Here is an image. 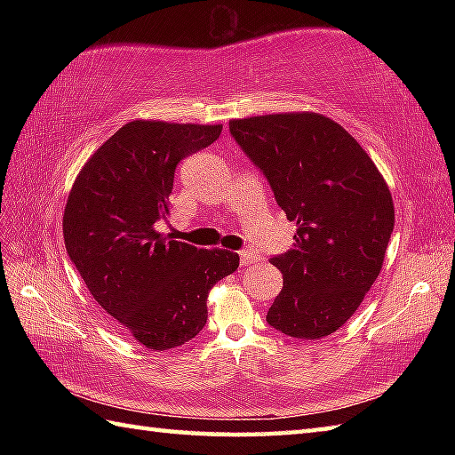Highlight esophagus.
Segmentation results:
<instances>
[{
    "mask_svg": "<svg viewBox=\"0 0 455 455\" xmlns=\"http://www.w3.org/2000/svg\"><path fill=\"white\" fill-rule=\"evenodd\" d=\"M258 259H259V256L254 254V252H250V250H243V252H240V266H243V267H246L250 264H256Z\"/></svg>",
    "mask_w": 455,
    "mask_h": 455,
    "instance_id": "1",
    "label": "esophagus"
}]
</instances>
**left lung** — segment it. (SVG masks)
Returning <instances> with one entry per match:
<instances>
[{
    "label": "left lung",
    "mask_w": 455,
    "mask_h": 455,
    "mask_svg": "<svg viewBox=\"0 0 455 455\" xmlns=\"http://www.w3.org/2000/svg\"><path fill=\"white\" fill-rule=\"evenodd\" d=\"M228 129L297 225L291 250L272 258L283 289L267 324L301 340L332 334L381 272L395 225L387 183L352 134L323 115H266Z\"/></svg>",
    "instance_id": "left-lung-1"
}]
</instances>
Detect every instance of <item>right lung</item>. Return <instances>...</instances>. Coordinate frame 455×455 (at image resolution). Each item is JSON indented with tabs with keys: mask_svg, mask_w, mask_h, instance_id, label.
Segmentation results:
<instances>
[{
	"mask_svg": "<svg viewBox=\"0 0 455 455\" xmlns=\"http://www.w3.org/2000/svg\"><path fill=\"white\" fill-rule=\"evenodd\" d=\"M220 124L132 121L88 160L64 211V244L95 301L150 350L196 338L207 295L238 254L199 250L156 230L168 220L178 164L219 139Z\"/></svg>",
	"mask_w": 455,
	"mask_h": 455,
	"instance_id": "obj_1",
	"label": "right lung"
}]
</instances>
